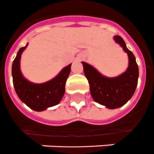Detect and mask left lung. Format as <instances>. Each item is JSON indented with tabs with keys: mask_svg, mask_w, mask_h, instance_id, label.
Masks as SVG:
<instances>
[{
	"mask_svg": "<svg viewBox=\"0 0 154 154\" xmlns=\"http://www.w3.org/2000/svg\"><path fill=\"white\" fill-rule=\"evenodd\" d=\"M114 40L121 45L129 57V67L124 73L114 78H107L90 64L82 62L92 98L109 109H116L126 104L134 93L138 79V67L135 56L126 48L120 35L114 36Z\"/></svg>",
	"mask_w": 154,
	"mask_h": 154,
	"instance_id": "1",
	"label": "left lung"
}]
</instances>
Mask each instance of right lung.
Returning <instances> with one entry per match:
<instances>
[{
  "instance_id": "add662e5",
  "label": "right lung",
  "mask_w": 154,
  "mask_h": 154,
  "mask_svg": "<svg viewBox=\"0 0 154 154\" xmlns=\"http://www.w3.org/2000/svg\"><path fill=\"white\" fill-rule=\"evenodd\" d=\"M27 46L28 44L20 48L13 63V86L20 99L28 107L35 111H43L57 105L61 101L65 92V83L71 72V64L65 67L57 76L46 83H31L23 76L20 68L21 54Z\"/></svg>"
}]
</instances>
